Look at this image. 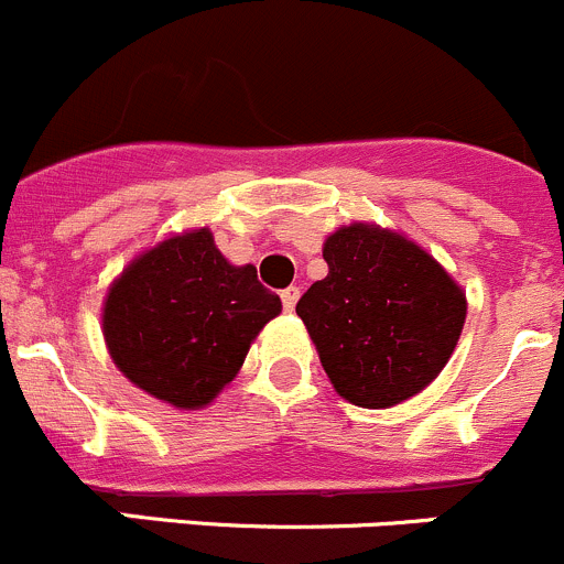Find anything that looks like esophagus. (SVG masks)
<instances>
[{
    "instance_id": "1",
    "label": "esophagus",
    "mask_w": 564,
    "mask_h": 564,
    "mask_svg": "<svg viewBox=\"0 0 564 564\" xmlns=\"http://www.w3.org/2000/svg\"><path fill=\"white\" fill-rule=\"evenodd\" d=\"M297 300H300V289L297 286H286L281 292V303H283V308H286V311H294Z\"/></svg>"
}]
</instances>
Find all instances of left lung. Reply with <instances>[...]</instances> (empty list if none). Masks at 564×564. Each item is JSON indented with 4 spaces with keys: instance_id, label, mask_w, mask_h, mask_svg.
<instances>
[{
    "instance_id": "left-lung-1",
    "label": "left lung",
    "mask_w": 564,
    "mask_h": 564,
    "mask_svg": "<svg viewBox=\"0 0 564 564\" xmlns=\"http://www.w3.org/2000/svg\"><path fill=\"white\" fill-rule=\"evenodd\" d=\"M327 278L300 297L333 388L388 409L429 388L451 360L466 318L460 286L414 242L351 224L324 242Z\"/></svg>"
}]
</instances>
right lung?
<instances>
[{
	"label": "right lung",
	"mask_w": 564,
	"mask_h": 564,
	"mask_svg": "<svg viewBox=\"0 0 564 564\" xmlns=\"http://www.w3.org/2000/svg\"><path fill=\"white\" fill-rule=\"evenodd\" d=\"M281 314L256 267H235L207 229L147 250L111 286L108 351L144 392L180 409L207 406L246 362L250 340Z\"/></svg>",
	"instance_id": "obj_1"
}]
</instances>
